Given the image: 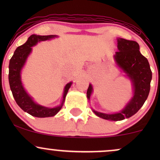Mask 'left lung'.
Here are the masks:
<instances>
[{
  "label": "left lung",
  "instance_id": "obj_1",
  "mask_svg": "<svg viewBox=\"0 0 160 160\" xmlns=\"http://www.w3.org/2000/svg\"><path fill=\"white\" fill-rule=\"evenodd\" d=\"M117 47L119 50L116 52L115 59L118 65L132 81L134 95L126 108L120 113L107 114L93 111L101 118L113 121L128 118L139 111L149 95L152 79V71L149 62L141 54L137 42L119 38L117 39ZM92 92V87L90 84L86 92L89 99Z\"/></svg>",
  "mask_w": 160,
  "mask_h": 160
}]
</instances>
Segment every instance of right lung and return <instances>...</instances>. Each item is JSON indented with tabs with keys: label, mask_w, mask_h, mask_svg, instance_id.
Wrapping results in <instances>:
<instances>
[{
	"label": "right lung",
	"mask_w": 160,
	"mask_h": 160,
	"mask_svg": "<svg viewBox=\"0 0 160 160\" xmlns=\"http://www.w3.org/2000/svg\"><path fill=\"white\" fill-rule=\"evenodd\" d=\"M55 35L40 36L33 34L28 39L27 42L23 45L17 47L13 53V56L10 60L9 64V82H10V89L12 91L13 98L16 102L25 112L36 117H53L61 110L65 102V96L68 92L69 88L71 86V82L65 86L64 90L63 99L62 104L58 107L54 108H48L40 106L36 104L32 98L27 94L24 89L21 82V72L22 68L27 59V57L32 51V47L34 46L38 41L47 40L50 38H55Z\"/></svg>",
	"instance_id": "1"
}]
</instances>
